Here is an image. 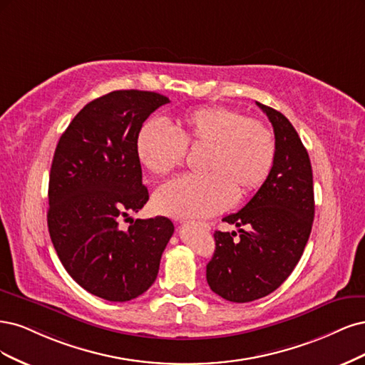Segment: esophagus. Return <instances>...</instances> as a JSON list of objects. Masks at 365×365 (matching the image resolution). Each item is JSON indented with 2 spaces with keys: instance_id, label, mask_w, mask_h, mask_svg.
<instances>
[{
  "instance_id": "1",
  "label": "esophagus",
  "mask_w": 365,
  "mask_h": 365,
  "mask_svg": "<svg viewBox=\"0 0 365 365\" xmlns=\"http://www.w3.org/2000/svg\"><path fill=\"white\" fill-rule=\"evenodd\" d=\"M202 226H203V227H207V225H205V222H203V225H202Z\"/></svg>"
}]
</instances>
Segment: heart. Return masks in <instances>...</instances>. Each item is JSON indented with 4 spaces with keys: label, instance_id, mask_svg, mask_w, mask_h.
Masks as SVG:
<instances>
[{
    "label": "heart",
    "instance_id": "obj_1",
    "mask_svg": "<svg viewBox=\"0 0 365 365\" xmlns=\"http://www.w3.org/2000/svg\"><path fill=\"white\" fill-rule=\"evenodd\" d=\"M186 148L202 150L200 178H179L155 194V207L175 218L215 215L232 206L235 194H250L273 168L276 143L259 120L227 106H202L179 115L171 128L151 120L136 136V155L153 175H167L182 165Z\"/></svg>",
    "mask_w": 365,
    "mask_h": 365
}]
</instances>
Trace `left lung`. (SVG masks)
Segmentation results:
<instances>
[{
	"label": "left lung",
	"mask_w": 365,
	"mask_h": 365,
	"mask_svg": "<svg viewBox=\"0 0 365 365\" xmlns=\"http://www.w3.org/2000/svg\"><path fill=\"white\" fill-rule=\"evenodd\" d=\"M274 128L276 156L267 180L241 210L222 218L237 232L215 230L207 284L220 297L253 302L277 289L296 268L314 221L312 167L285 115L256 103Z\"/></svg>",
	"instance_id": "1"
}]
</instances>
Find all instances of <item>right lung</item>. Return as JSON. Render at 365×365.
<instances>
[{"instance_id":"1","label":"right lung","mask_w":365,"mask_h":365,"mask_svg":"<svg viewBox=\"0 0 365 365\" xmlns=\"http://www.w3.org/2000/svg\"><path fill=\"white\" fill-rule=\"evenodd\" d=\"M170 98L150 91H113L88 103L58 139L48 183V230L77 284L109 302L144 294L158 277L174 226L167 217L130 218L148 202L136 136ZM133 225L127 231L119 221Z\"/></svg>"}]
</instances>
